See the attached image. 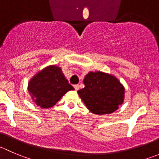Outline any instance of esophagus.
<instances>
[{"label": "esophagus", "mask_w": 159, "mask_h": 159, "mask_svg": "<svg viewBox=\"0 0 159 159\" xmlns=\"http://www.w3.org/2000/svg\"><path fill=\"white\" fill-rule=\"evenodd\" d=\"M74 88H75V90L78 91V89H79V85H78V84H75V85H74Z\"/></svg>", "instance_id": "1"}]
</instances>
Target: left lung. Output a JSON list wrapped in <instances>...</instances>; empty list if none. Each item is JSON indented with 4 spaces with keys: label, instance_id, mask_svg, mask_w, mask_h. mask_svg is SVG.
<instances>
[{
    "label": "left lung",
    "instance_id": "8db88e82",
    "mask_svg": "<svg viewBox=\"0 0 159 159\" xmlns=\"http://www.w3.org/2000/svg\"><path fill=\"white\" fill-rule=\"evenodd\" d=\"M84 88L78 91L88 109L94 114L113 112L124 99V88L117 78L103 72H89L84 79Z\"/></svg>",
    "mask_w": 159,
    "mask_h": 159
}]
</instances>
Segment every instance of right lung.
<instances>
[{
	"mask_svg": "<svg viewBox=\"0 0 159 159\" xmlns=\"http://www.w3.org/2000/svg\"><path fill=\"white\" fill-rule=\"evenodd\" d=\"M28 90L38 106L47 109L54 106L68 91L75 90L64 77L61 68L49 66L29 81Z\"/></svg>",
	"mask_w": 159,
	"mask_h": 159,
	"instance_id": "obj_1",
	"label": "right lung"
}]
</instances>
